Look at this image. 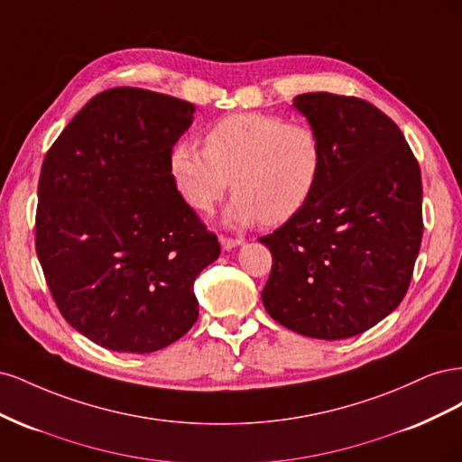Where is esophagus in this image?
<instances>
[{"label":"esophagus","mask_w":462,"mask_h":462,"mask_svg":"<svg viewBox=\"0 0 462 462\" xmlns=\"http://www.w3.org/2000/svg\"><path fill=\"white\" fill-rule=\"evenodd\" d=\"M219 243H221L223 250H233L239 245H243L241 239H231V236H219Z\"/></svg>","instance_id":"esophagus-1"}]
</instances>
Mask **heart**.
Returning a JSON list of instances; mask_svg holds the SVG:
<instances>
[{
    "label": "heart",
    "instance_id": "obj_1",
    "mask_svg": "<svg viewBox=\"0 0 462 462\" xmlns=\"http://www.w3.org/2000/svg\"><path fill=\"white\" fill-rule=\"evenodd\" d=\"M206 146L180 141L171 150V171L183 199L209 212L229 187L226 209L231 226L263 221L277 226L312 199L324 170L319 134L304 123L283 117L233 114L208 129Z\"/></svg>",
    "mask_w": 462,
    "mask_h": 462
}]
</instances>
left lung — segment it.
<instances>
[{
    "label": "left lung",
    "mask_w": 462,
    "mask_h": 462,
    "mask_svg": "<svg viewBox=\"0 0 462 462\" xmlns=\"http://www.w3.org/2000/svg\"><path fill=\"white\" fill-rule=\"evenodd\" d=\"M324 146L312 199L272 235L262 302L287 329L346 339L393 312L422 241L420 167L397 125L353 96L292 100Z\"/></svg>",
    "instance_id": "obj_1"
}]
</instances>
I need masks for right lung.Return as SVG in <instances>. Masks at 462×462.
<instances>
[{"mask_svg":"<svg viewBox=\"0 0 462 462\" xmlns=\"http://www.w3.org/2000/svg\"><path fill=\"white\" fill-rule=\"evenodd\" d=\"M194 111L144 88L106 90L42 163L38 260L63 318L109 351H160L199 319L192 283L221 248L171 173Z\"/></svg>","mask_w":462,"mask_h":462,"instance_id":"obj_1","label":"right lung"}]
</instances>
